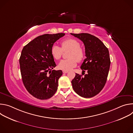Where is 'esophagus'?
Returning <instances> with one entry per match:
<instances>
[{"label": "esophagus", "mask_w": 133, "mask_h": 133, "mask_svg": "<svg viewBox=\"0 0 133 133\" xmlns=\"http://www.w3.org/2000/svg\"><path fill=\"white\" fill-rule=\"evenodd\" d=\"M68 71H63V72L64 73V74H66V73H67Z\"/></svg>", "instance_id": "1"}]
</instances>
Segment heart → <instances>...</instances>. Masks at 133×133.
<instances>
[{
  "label": "heart",
  "mask_w": 133,
  "mask_h": 133,
  "mask_svg": "<svg viewBox=\"0 0 133 133\" xmlns=\"http://www.w3.org/2000/svg\"><path fill=\"white\" fill-rule=\"evenodd\" d=\"M62 48L54 44L51 48V54L56 60L61 58L63 51L69 50L68 54V59H64L60 62L58 68L64 71H69L77 66V62L80 63L85 58V51L81 48L80 43L76 39L68 38L63 41L62 43Z\"/></svg>",
  "instance_id": "obj_1"
}]
</instances>
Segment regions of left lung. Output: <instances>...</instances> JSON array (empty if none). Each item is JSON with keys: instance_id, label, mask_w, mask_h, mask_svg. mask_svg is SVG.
I'll use <instances>...</instances> for the list:
<instances>
[{"instance_id": "1", "label": "left lung", "mask_w": 133, "mask_h": 133, "mask_svg": "<svg viewBox=\"0 0 133 133\" xmlns=\"http://www.w3.org/2000/svg\"><path fill=\"white\" fill-rule=\"evenodd\" d=\"M81 40L85 48V58L81 66L83 77L76 73L71 84L73 89L80 96L90 98L104 88L108 76L110 60L108 48L97 37L87 33L70 34Z\"/></svg>"}]
</instances>
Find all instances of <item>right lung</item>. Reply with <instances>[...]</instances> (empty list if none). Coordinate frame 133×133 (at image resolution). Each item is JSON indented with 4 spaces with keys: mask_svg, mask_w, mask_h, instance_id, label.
<instances>
[{
    "mask_svg": "<svg viewBox=\"0 0 133 133\" xmlns=\"http://www.w3.org/2000/svg\"><path fill=\"white\" fill-rule=\"evenodd\" d=\"M65 35L58 33L38 36L22 51L19 64L23 82L27 91L37 99H49L57 90L63 72L53 70L56 65L51 48Z\"/></svg>",
    "mask_w": 133,
    "mask_h": 133,
    "instance_id": "right-lung-1",
    "label": "right lung"
}]
</instances>
